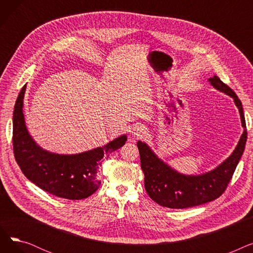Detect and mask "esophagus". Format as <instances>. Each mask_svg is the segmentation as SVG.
<instances>
[{"mask_svg": "<svg viewBox=\"0 0 253 253\" xmlns=\"http://www.w3.org/2000/svg\"><path fill=\"white\" fill-rule=\"evenodd\" d=\"M145 132H147V129L144 128V126L138 125V126H135L133 128V130H132V136L136 137V138H139V137H141L145 133Z\"/></svg>", "mask_w": 253, "mask_h": 253, "instance_id": "34e87169", "label": "esophagus"}]
</instances>
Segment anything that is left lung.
Segmentation results:
<instances>
[{"label":"left lung","instance_id":"1","mask_svg":"<svg viewBox=\"0 0 253 253\" xmlns=\"http://www.w3.org/2000/svg\"><path fill=\"white\" fill-rule=\"evenodd\" d=\"M208 82L212 87L234 99L240 113L243 133L229 158L214 169L198 175L179 173L159 158L147 143L138 140L137 148L144 174L145 191L152 200L163 207L183 209L215 200L227 189L244 152L247 131L241 100L217 76L209 78Z\"/></svg>","mask_w":253,"mask_h":253}]
</instances>
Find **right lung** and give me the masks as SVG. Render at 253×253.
Instances as JSON below:
<instances>
[{
  "mask_svg": "<svg viewBox=\"0 0 253 253\" xmlns=\"http://www.w3.org/2000/svg\"><path fill=\"white\" fill-rule=\"evenodd\" d=\"M26 85L17 97L13 112V151L23 174L40 189L59 198L82 200L95 193L100 180L97 171L100 160L125 144L121 135L90 151L63 155L51 153L40 147L26 128L23 98Z\"/></svg>",
  "mask_w": 253,
  "mask_h": 253,
  "instance_id": "1",
  "label": "right lung"
}]
</instances>
